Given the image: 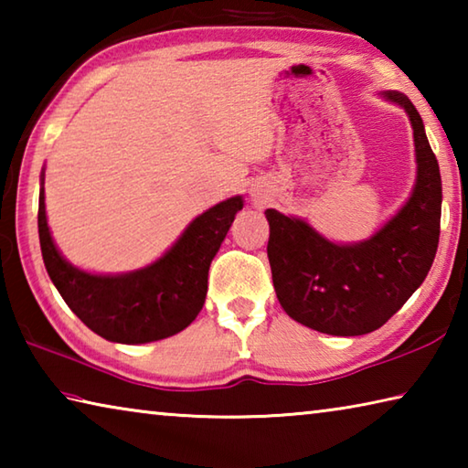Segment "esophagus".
<instances>
[{
  "instance_id": "esophagus-1",
  "label": "esophagus",
  "mask_w": 468,
  "mask_h": 468,
  "mask_svg": "<svg viewBox=\"0 0 468 468\" xmlns=\"http://www.w3.org/2000/svg\"><path fill=\"white\" fill-rule=\"evenodd\" d=\"M251 197H253V202L264 204V196H262V194H251Z\"/></svg>"
}]
</instances>
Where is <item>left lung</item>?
<instances>
[{
    "instance_id": "1",
    "label": "left lung",
    "mask_w": 468,
    "mask_h": 468,
    "mask_svg": "<svg viewBox=\"0 0 468 468\" xmlns=\"http://www.w3.org/2000/svg\"><path fill=\"white\" fill-rule=\"evenodd\" d=\"M405 109L415 142V184L405 204L367 239L338 243L305 218L268 208V262L282 310L332 336L378 330L421 287L440 239L441 177L419 111L407 94L379 90Z\"/></svg>"
}]
</instances>
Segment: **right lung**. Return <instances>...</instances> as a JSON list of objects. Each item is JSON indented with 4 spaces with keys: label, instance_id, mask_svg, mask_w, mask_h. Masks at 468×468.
I'll return each mask as SVG.
<instances>
[{
    "label": "right lung",
    "instance_id": "add662e5",
    "mask_svg": "<svg viewBox=\"0 0 468 468\" xmlns=\"http://www.w3.org/2000/svg\"><path fill=\"white\" fill-rule=\"evenodd\" d=\"M243 196L218 202L189 223L177 241L136 271L90 272L66 260L53 241L45 210V169L38 192V239L49 279L69 310L99 336L144 345L177 335L196 320L208 291V271Z\"/></svg>",
    "mask_w": 468,
    "mask_h": 468
}]
</instances>
